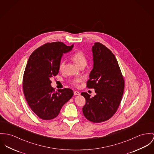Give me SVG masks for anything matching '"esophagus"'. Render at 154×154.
Returning <instances> with one entry per match:
<instances>
[{"mask_svg":"<svg viewBox=\"0 0 154 154\" xmlns=\"http://www.w3.org/2000/svg\"><path fill=\"white\" fill-rule=\"evenodd\" d=\"M73 94H74V95H80V92L77 91H74Z\"/></svg>","mask_w":154,"mask_h":154,"instance_id":"1","label":"esophagus"}]
</instances>
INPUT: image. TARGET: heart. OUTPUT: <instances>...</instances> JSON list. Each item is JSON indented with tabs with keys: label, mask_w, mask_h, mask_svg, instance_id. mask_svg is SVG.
Returning a JSON list of instances; mask_svg holds the SVG:
<instances>
[{
	"label": "heart",
	"mask_w": 154,
	"mask_h": 154,
	"mask_svg": "<svg viewBox=\"0 0 154 154\" xmlns=\"http://www.w3.org/2000/svg\"><path fill=\"white\" fill-rule=\"evenodd\" d=\"M72 59L74 61V62L76 63V65L78 67H81L82 66H86L87 64V60L86 59V57L84 55V54L81 52L78 51L75 52L72 56ZM65 61L62 60L59 65V69L60 71L63 70L65 67ZM81 79L80 78H75L70 81V83L74 86H77L79 82H81Z\"/></svg>",
	"instance_id": "obj_1"
}]
</instances>
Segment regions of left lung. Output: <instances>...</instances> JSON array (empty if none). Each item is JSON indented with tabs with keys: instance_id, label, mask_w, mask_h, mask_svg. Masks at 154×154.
<instances>
[{
	"instance_id": "left-lung-1",
	"label": "left lung",
	"mask_w": 154,
	"mask_h": 154,
	"mask_svg": "<svg viewBox=\"0 0 154 154\" xmlns=\"http://www.w3.org/2000/svg\"><path fill=\"white\" fill-rule=\"evenodd\" d=\"M92 51L94 66L87 87L95 89L96 95L91 98L88 93H81L86 99L82 111L88 120L99 123L108 120L116 112L125 83L117 60L108 48L96 42Z\"/></svg>"
}]
</instances>
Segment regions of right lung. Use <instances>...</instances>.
<instances>
[{
    "mask_svg": "<svg viewBox=\"0 0 154 154\" xmlns=\"http://www.w3.org/2000/svg\"><path fill=\"white\" fill-rule=\"evenodd\" d=\"M73 45L61 42L46 43L29 57L23 78V90L32 111L43 120L52 119L73 95L69 88L55 92L51 79L59 73L63 54L70 51Z\"/></svg>",
    "mask_w": 154,
    "mask_h": 154,
    "instance_id": "right-lung-1",
    "label": "right lung"
}]
</instances>
